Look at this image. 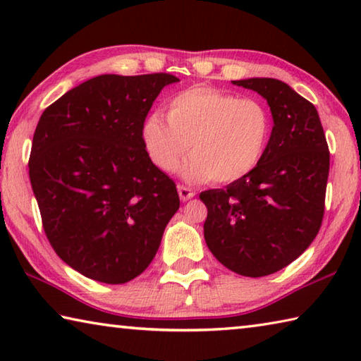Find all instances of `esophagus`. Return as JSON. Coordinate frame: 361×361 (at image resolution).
Listing matches in <instances>:
<instances>
[{"label": "esophagus", "instance_id": "34e87169", "mask_svg": "<svg viewBox=\"0 0 361 361\" xmlns=\"http://www.w3.org/2000/svg\"><path fill=\"white\" fill-rule=\"evenodd\" d=\"M178 195H180V199L183 200V202H186V200H189V199H192V197H194L195 192L192 191L191 188L178 186Z\"/></svg>", "mask_w": 361, "mask_h": 361}]
</instances>
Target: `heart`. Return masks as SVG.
Returning a JSON list of instances; mask_svg holds the SVG:
<instances>
[{"mask_svg": "<svg viewBox=\"0 0 361 361\" xmlns=\"http://www.w3.org/2000/svg\"><path fill=\"white\" fill-rule=\"evenodd\" d=\"M271 133L272 119L264 103L205 85L173 95L167 118L152 113L142 124L145 149L162 172H175L191 148L181 173L194 183L243 178L264 156Z\"/></svg>", "mask_w": 361, "mask_h": 361, "instance_id": "heart-1", "label": "heart"}]
</instances>
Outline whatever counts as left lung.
<instances>
[{
	"instance_id": "1",
	"label": "left lung",
	"mask_w": 361,
	"mask_h": 361,
	"mask_svg": "<svg viewBox=\"0 0 361 361\" xmlns=\"http://www.w3.org/2000/svg\"><path fill=\"white\" fill-rule=\"evenodd\" d=\"M258 92L272 113L267 149L252 172L200 192L204 237L232 272L264 277L301 256L322 226L329 151L312 103L272 78L232 81Z\"/></svg>"
}]
</instances>
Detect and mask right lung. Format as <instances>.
I'll use <instances>...</instances> for the list:
<instances>
[{"mask_svg": "<svg viewBox=\"0 0 361 361\" xmlns=\"http://www.w3.org/2000/svg\"><path fill=\"white\" fill-rule=\"evenodd\" d=\"M166 73L100 75L41 114L30 181L52 248L97 282L119 285L154 258L180 197L142 142V124Z\"/></svg>", "mask_w": 361, "mask_h": 361, "instance_id": "right-lung-1", "label": "right lung"}]
</instances>
